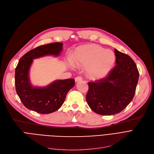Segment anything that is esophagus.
<instances>
[{
  "label": "esophagus",
  "instance_id": "34e87169",
  "mask_svg": "<svg viewBox=\"0 0 154 154\" xmlns=\"http://www.w3.org/2000/svg\"><path fill=\"white\" fill-rule=\"evenodd\" d=\"M82 80V77L81 76H78V77H77L75 79V81L76 82H78L80 81V80Z\"/></svg>",
  "mask_w": 154,
  "mask_h": 154
}]
</instances>
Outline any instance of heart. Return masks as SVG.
Segmentation results:
<instances>
[{"instance_id":"heart-1","label":"heart","mask_w":154,"mask_h":154,"mask_svg":"<svg viewBox=\"0 0 154 154\" xmlns=\"http://www.w3.org/2000/svg\"><path fill=\"white\" fill-rule=\"evenodd\" d=\"M115 61L114 52L96 44L79 47L74 56V62L77 66H87V75L92 79L106 77L113 68Z\"/></svg>"}]
</instances>
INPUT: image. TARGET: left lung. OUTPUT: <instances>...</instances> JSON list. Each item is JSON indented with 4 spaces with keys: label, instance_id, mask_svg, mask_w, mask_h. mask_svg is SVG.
Masks as SVG:
<instances>
[{
    "label": "left lung",
    "instance_id": "obj_1",
    "mask_svg": "<svg viewBox=\"0 0 154 154\" xmlns=\"http://www.w3.org/2000/svg\"><path fill=\"white\" fill-rule=\"evenodd\" d=\"M116 66L109 74L95 82H88L86 100L91 109L102 116L122 111L132 100L139 77L130 56L115 48Z\"/></svg>",
    "mask_w": 154,
    "mask_h": 154
}]
</instances>
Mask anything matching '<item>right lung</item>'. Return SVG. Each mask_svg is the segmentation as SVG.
Segmentation results:
<instances>
[{
    "instance_id": "1",
    "label": "right lung",
    "mask_w": 154,
    "mask_h": 154,
    "mask_svg": "<svg viewBox=\"0 0 154 154\" xmlns=\"http://www.w3.org/2000/svg\"><path fill=\"white\" fill-rule=\"evenodd\" d=\"M63 44L55 42L38 46L20 59L15 72L16 92L23 106L39 114H51L64 102L67 92L75 85L73 79L57 80L45 87H34L30 82L29 69L33 59L45 55L59 56Z\"/></svg>"
}]
</instances>
